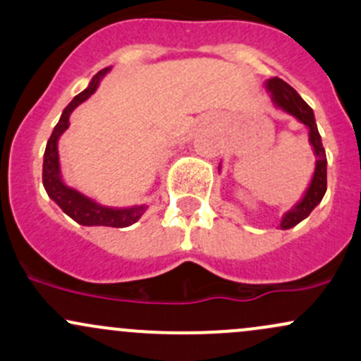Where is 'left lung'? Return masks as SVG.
I'll list each match as a JSON object with an SVG mask.
<instances>
[{
	"mask_svg": "<svg viewBox=\"0 0 361 361\" xmlns=\"http://www.w3.org/2000/svg\"><path fill=\"white\" fill-rule=\"evenodd\" d=\"M265 89L271 92L272 102L279 109L286 111L291 116H295L300 123H303L308 128V142L314 147L315 154V171L312 176L310 185H308L307 192H305L303 199L283 216L281 219L279 228L281 229H290L293 226L302 223L305 217L310 216V212L314 211L317 205L320 204V200L324 199L327 190V157L326 150H324L322 138H320L319 130H317V123L314 111L310 106L303 101L302 96L296 92L290 84H286L281 78H269L265 82Z\"/></svg>",
	"mask_w": 361,
	"mask_h": 361,
	"instance_id": "obj_1",
	"label": "left lung"
}]
</instances>
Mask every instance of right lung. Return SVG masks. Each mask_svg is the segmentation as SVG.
Returning a JSON list of instances; mask_svg holds the SVG:
<instances>
[{
	"label": "right lung",
	"instance_id": "obj_1",
	"mask_svg": "<svg viewBox=\"0 0 361 361\" xmlns=\"http://www.w3.org/2000/svg\"><path fill=\"white\" fill-rule=\"evenodd\" d=\"M111 70H101L90 80V84L84 92L73 97V101L63 109L61 118L58 125L54 126L49 140H47L44 150V162H42V185H44L47 195L51 200H54L61 207V211L70 216L71 219L77 221L82 226H109V228H126L137 223L142 217V214L147 211V205H132V207H108L102 205L90 197L78 192L77 188H71L63 181L61 166H59V154H58V140L63 135L66 128L70 126V114L77 106L87 101L97 90L99 82Z\"/></svg>",
	"mask_w": 361,
	"mask_h": 361
}]
</instances>
